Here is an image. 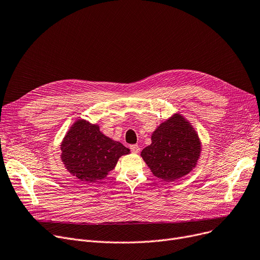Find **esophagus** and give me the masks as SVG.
Listing matches in <instances>:
<instances>
[{
  "label": "esophagus",
  "instance_id": "obj_1",
  "mask_svg": "<svg viewBox=\"0 0 260 260\" xmlns=\"http://www.w3.org/2000/svg\"><path fill=\"white\" fill-rule=\"evenodd\" d=\"M131 147V151L135 154H138L140 152V147L137 145V144H133L129 146Z\"/></svg>",
  "mask_w": 260,
  "mask_h": 260
}]
</instances>
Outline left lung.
Instances as JSON below:
<instances>
[{
  "mask_svg": "<svg viewBox=\"0 0 260 260\" xmlns=\"http://www.w3.org/2000/svg\"><path fill=\"white\" fill-rule=\"evenodd\" d=\"M198 134L181 115L175 114L152 135V144L141 157L153 174L166 181H174L192 171L200 156Z\"/></svg>",
  "mask_w": 260,
  "mask_h": 260,
  "instance_id": "8db88e82",
  "label": "left lung"
}]
</instances>
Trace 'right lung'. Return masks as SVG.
<instances>
[{"label": "right lung", "instance_id": "1", "mask_svg": "<svg viewBox=\"0 0 260 260\" xmlns=\"http://www.w3.org/2000/svg\"><path fill=\"white\" fill-rule=\"evenodd\" d=\"M61 151L67 171L87 182L104 179L115 169L118 159L129 153L122 143L103 135L97 124L82 119L65 135Z\"/></svg>", "mask_w": 260, "mask_h": 260}]
</instances>
